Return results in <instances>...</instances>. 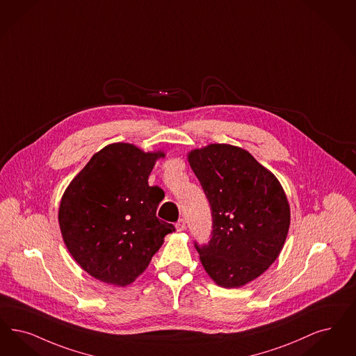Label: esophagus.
Masks as SVG:
<instances>
[{"instance_id":"34e87169","label":"esophagus","mask_w":356,"mask_h":356,"mask_svg":"<svg viewBox=\"0 0 356 356\" xmlns=\"http://www.w3.org/2000/svg\"><path fill=\"white\" fill-rule=\"evenodd\" d=\"M176 230H177V232H183V230H185L184 218H180V220L176 222Z\"/></svg>"}]
</instances>
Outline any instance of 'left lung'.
<instances>
[{"label": "left lung", "mask_w": 356, "mask_h": 356, "mask_svg": "<svg viewBox=\"0 0 356 356\" xmlns=\"http://www.w3.org/2000/svg\"><path fill=\"white\" fill-rule=\"evenodd\" d=\"M212 211V237L195 242L216 284L241 287L280 256L290 227V207L277 177L248 151L209 144L188 154Z\"/></svg>", "instance_id": "8db88e82"}]
</instances>
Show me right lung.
<instances>
[{"mask_svg":"<svg viewBox=\"0 0 356 356\" xmlns=\"http://www.w3.org/2000/svg\"><path fill=\"white\" fill-rule=\"evenodd\" d=\"M161 151L114 143L90 159L66 188L58 221L72 258L94 278L127 286L175 232L156 217L163 199L148 177Z\"/></svg>","mask_w":356,"mask_h":356,"instance_id":"right-lung-1","label":"right lung"}]
</instances>
